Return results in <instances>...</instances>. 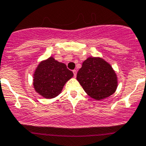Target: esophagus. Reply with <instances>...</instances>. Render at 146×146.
<instances>
[{"label": "esophagus", "mask_w": 146, "mask_h": 146, "mask_svg": "<svg viewBox=\"0 0 146 146\" xmlns=\"http://www.w3.org/2000/svg\"><path fill=\"white\" fill-rule=\"evenodd\" d=\"M73 75H74V77H76V75H77V70H73Z\"/></svg>", "instance_id": "esophagus-1"}]
</instances>
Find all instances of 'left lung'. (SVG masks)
<instances>
[{
  "label": "left lung",
  "mask_w": 146,
  "mask_h": 146,
  "mask_svg": "<svg viewBox=\"0 0 146 146\" xmlns=\"http://www.w3.org/2000/svg\"><path fill=\"white\" fill-rule=\"evenodd\" d=\"M77 80L87 95L97 101L109 97L118 86L115 70L100 56H90L82 62L77 73Z\"/></svg>",
  "instance_id": "obj_1"
}]
</instances>
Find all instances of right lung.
I'll use <instances>...</instances> for the list:
<instances>
[{
	"mask_svg": "<svg viewBox=\"0 0 146 146\" xmlns=\"http://www.w3.org/2000/svg\"><path fill=\"white\" fill-rule=\"evenodd\" d=\"M73 76V72L65 64L50 56L37 66L33 75V88L42 97L53 99L60 94L65 84Z\"/></svg>",
	"mask_w": 146,
	"mask_h": 146,
	"instance_id": "right-lung-1",
	"label": "right lung"
}]
</instances>
